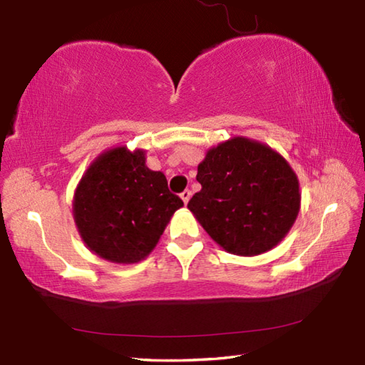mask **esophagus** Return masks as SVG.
<instances>
[{"label":"esophagus","mask_w":365,"mask_h":365,"mask_svg":"<svg viewBox=\"0 0 365 365\" xmlns=\"http://www.w3.org/2000/svg\"><path fill=\"white\" fill-rule=\"evenodd\" d=\"M190 190H184V192H181V200L185 203V205H187L189 203V200H190Z\"/></svg>","instance_id":"esophagus-1"}]
</instances>
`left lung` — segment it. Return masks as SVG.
Returning <instances> with one entry per match:
<instances>
[{"instance_id":"left-lung-1","label":"left lung","mask_w":365,"mask_h":365,"mask_svg":"<svg viewBox=\"0 0 365 365\" xmlns=\"http://www.w3.org/2000/svg\"><path fill=\"white\" fill-rule=\"evenodd\" d=\"M197 181L202 190L187 208L227 252L257 256L270 251L297 219V175L267 144L243 136L217 144L198 165Z\"/></svg>"}]
</instances>
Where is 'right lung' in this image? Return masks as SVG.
<instances>
[{
	"mask_svg": "<svg viewBox=\"0 0 365 365\" xmlns=\"http://www.w3.org/2000/svg\"><path fill=\"white\" fill-rule=\"evenodd\" d=\"M182 200L162 171L146 167L143 149L100 154L74 192L73 216L82 242L114 264H136L154 250Z\"/></svg>",
	"mask_w": 365,
	"mask_h": 365,
	"instance_id": "obj_1",
	"label": "right lung"
}]
</instances>
